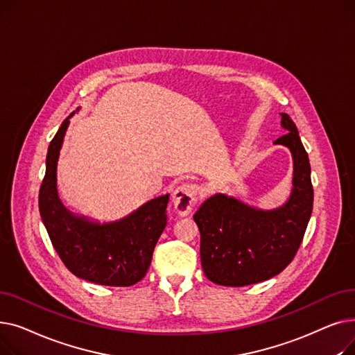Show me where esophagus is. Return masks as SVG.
<instances>
[{"label":"esophagus","instance_id":"esophagus-1","mask_svg":"<svg viewBox=\"0 0 355 355\" xmlns=\"http://www.w3.org/2000/svg\"><path fill=\"white\" fill-rule=\"evenodd\" d=\"M198 187L196 184H181L173 193V204L178 216H189L196 206Z\"/></svg>","mask_w":355,"mask_h":355}]
</instances>
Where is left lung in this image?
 <instances>
[{
  "label": "left lung",
  "mask_w": 355,
  "mask_h": 355,
  "mask_svg": "<svg viewBox=\"0 0 355 355\" xmlns=\"http://www.w3.org/2000/svg\"><path fill=\"white\" fill-rule=\"evenodd\" d=\"M288 134L275 141L289 148L293 159L292 191L276 209H256L241 200L214 194L204 201L194 221L200 230L204 275L223 286H246L281 273L300 249L313 204L311 165L296 125L281 114Z\"/></svg>",
  "instance_id": "obj_1"
}]
</instances>
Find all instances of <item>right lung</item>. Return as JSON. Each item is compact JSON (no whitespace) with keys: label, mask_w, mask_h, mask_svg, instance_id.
<instances>
[{"label":"right lung","mask_w":355,"mask_h":355,"mask_svg":"<svg viewBox=\"0 0 355 355\" xmlns=\"http://www.w3.org/2000/svg\"><path fill=\"white\" fill-rule=\"evenodd\" d=\"M70 114L49 145L39 207L53 248L66 268L85 281L105 286L139 282L151 265L157 241L166 226L170 194L146 201L126 217L99 223L67 210L58 193V161Z\"/></svg>","instance_id":"right-lung-1"}]
</instances>
